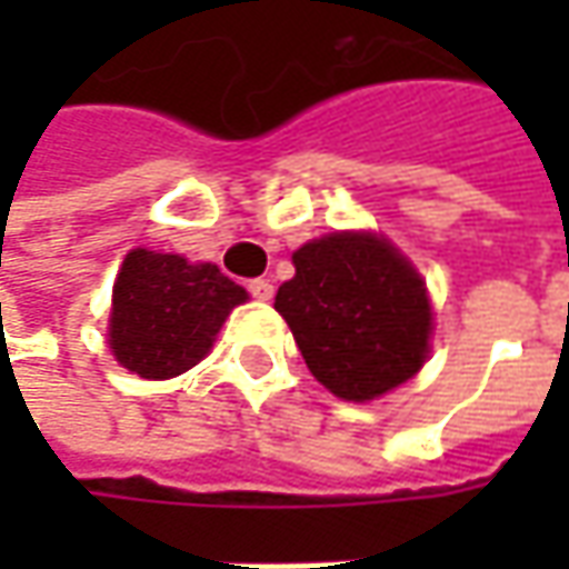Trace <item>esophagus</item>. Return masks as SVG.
Segmentation results:
<instances>
[{"label":"esophagus","mask_w":569,"mask_h":569,"mask_svg":"<svg viewBox=\"0 0 569 569\" xmlns=\"http://www.w3.org/2000/svg\"><path fill=\"white\" fill-rule=\"evenodd\" d=\"M247 288H250V295L256 297V300H272L274 295V284L269 278H252Z\"/></svg>","instance_id":"34e87169"}]
</instances>
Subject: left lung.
Segmentation results:
<instances>
[{
    "instance_id": "1",
    "label": "left lung",
    "mask_w": 569,
    "mask_h": 569,
    "mask_svg": "<svg viewBox=\"0 0 569 569\" xmlns=\"http://www.w3.org/2000/svg\"><path fill=\"white\" fill-rule=\"evenodd\" d=\"M310 373L345 402H370L411 380L430 355L425 278L386 237L339 230L295 252L274 295Z\"/></svg>"
}]
</instances>
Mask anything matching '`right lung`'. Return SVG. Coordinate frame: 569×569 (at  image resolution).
Masks as SVG:
<instances>
[{
    "mask_svg": "<svg viewBox=\"0 0 569 569\" xmlns=\"http://www.w3.org/2000/svg\"><path fill=\"white\" fill-rule=\"evenodd\" d=\"M247 291L211 262L132 250L113 281L107 345L142 380H170L206 358Z\"/></svg>",
    "mask_w": 569,
    "mask_h": 569,
    "instance_id": "1",
    "label": "right lung"
}]
</instances>
